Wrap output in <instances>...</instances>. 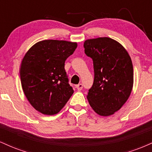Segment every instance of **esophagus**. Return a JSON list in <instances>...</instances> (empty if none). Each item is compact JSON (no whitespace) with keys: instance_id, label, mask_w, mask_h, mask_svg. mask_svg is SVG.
Returning <instances> with one entry per match:
<instances>
[{"instance_id":"obj_1","label":"esophagus","mask_w":152,"mask_h":152,"mask_svg":"<svg viewBox=\"0 0 152 152\" xmlns=\"http://www.w3.org/2000/svg\"><path fill=\"white\" fill-rule=\"evenodd\" d=\"M76 87L78 91H81L82 88H83V84H81V83H78V84L76 85Z\"/></svg>"}]
</instances>
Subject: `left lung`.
Masks as SVG:
<instances>
[{"label": "left lung", "mask_w": 152, "mask_h": 152, "mask_svg": "<svg viewBox=\"0 0 152 152\" xmlns=\"http://www.w3.org/2000/svg\"><path fill=\"white\" fill-rule=\"evenodd\" d=\"M85 53L93 60L94 80L87 99L96 114L108 116L122 107L134 83L132 59L121 43L111 38L85 41Z\"/></svg>", "instance_id": "obj_1"}]
</instances>
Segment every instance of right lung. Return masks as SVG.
<instances>
[{"label": "right lung", "mask_w": 152, "mask_h": 152, "mask_svg": "<svg viewBox=\"0 0 152 152\" xmlns=\"http://www.w3.org/2000/svg\"><path fill=\"white\" fill-rule=\"evenodd\" d=\"M76 47V42L44 40L35 43L24 56L20 69L23 91L41 114H58L74 94L64 65Z\"/></svg>", "instance_id": "obj_1"}]
</instances>
